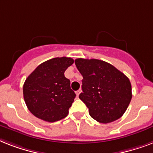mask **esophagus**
I'll list each match as a JSON object with an SVG mask.
<instances>
[{"label":"esophagus","mask_w":153,"mask_h":153,"mask_svg":"<svg viewBox=\"0 0 153 153\" xmlns=\"http://www.w3.org/2000/svg\"><path fill=\"white\" fill-rule=\"evenodd\" d=\"M81 92H82V90H81V89H79V91H76V95H77V97H79V94H80V93H81Z\"/></svg>","instance_id":"obj_1"}]
</instances>
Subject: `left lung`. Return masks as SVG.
Returning <instances> with one entry per match:
<instances>
[{
    "mask_svg": "<svg viewBox=\"0 0 153 153\" xmlns=\"http://www.w3.org/2000/svg\"><path fill=\"white\" fill-rule=\"evenodd\" d=\"M74 62L83 77L79 98L86 104L91 117L103 124L120 118L132 98L128 77L102 60L80 58Z\"/></svg>",
    "mask_w": 153,
    "mask_h": 153,
    "instance_id": "obj_1",
    "label": "left lung"
}]
</instances>
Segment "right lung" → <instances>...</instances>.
<instances>
[{
  "label": "right lung",
  "mask_w": 153,
  "mask_h": 153,
  "mask_svg": "<svg viewBox=\"0 0 153 153\" xmlns=\"http://www.w3.org/2000/svg\"><path fill=\"white\" fill-rule=\"evenodd\" d=\"M73 63L71 58H54L39 64L26 79L24 98L34 116L48 122L67 116L76 94L64 72Z\"/></svg>",
  "instance_id": "1"
}]
</instances>
